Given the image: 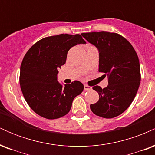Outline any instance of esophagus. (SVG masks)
<instances>
[{
  "mask_svg": "<svg viewBox=\"0 0 155 155\" xmlns=\"http://www.w3.org/2000/svg\"><path fill=\"white\" fill-rule=\"evenodd\" d=\"M84 90H92V87H90V86H88V85H87V84H84Z\"/></svg>",
  "mask_w": 155,
  "mask_h": 155,
  "instance_id": "obj_1",
  "label": "esophagus"
}]
</instances>
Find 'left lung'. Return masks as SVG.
Segmentation results:
<instances>
[{
    "mask_svg": "<svg viewBox=\"0 0 155 155\" xmlns=\"http://www.w3.org/2000/svg\"><path fill=\"white\" fill-rule=\"evenodd\" d=\"M99 51V72L108 76V85L97 92L99 100L90 105L97 116L110 119L119 116L136 97L140 81V64L134 48L123 36L109 32L81 33Z\"/></svg>",
    "mask_w": 155,
    "mask_h": 155,
    "instance_id": "obj_1",
    "label": "left lung"
}]
</instances>
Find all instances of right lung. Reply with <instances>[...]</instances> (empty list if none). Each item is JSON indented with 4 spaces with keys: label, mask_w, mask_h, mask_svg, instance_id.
<instances>
[{
    "label": "right lung",
    "mask_w": 155,
    "mask_h": 155,
    "mask_svg": "<svg viewBox=\"0 0 155 155\" xmlns=\"http://www.w3.org/2000/svg\"><path fill=\"white\" fill-rule=\"evenodd\" d=\"M80 44L86 41L79 34L53 35L38 41L25 55L20 87L26 102L39 116L49 120L65 116L82 92L84 85L79 81L64 86L58 81V69L65 63L68 51Z\"/></svg>",
    "instance_id": "right-lung-1"
}]
</instances>
